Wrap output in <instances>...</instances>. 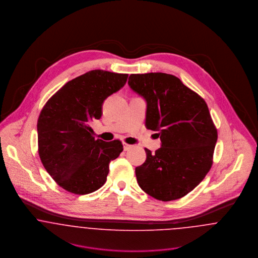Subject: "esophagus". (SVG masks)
I'll use <instances>...</instances> for the list:
<instances>
[{
  "instance_id": "obj_1",
  "label": "esophagus",
  "mask_w": 258,
  "mask_h": 258,
  "mask_svg": "<svg viewBox=\"0 0 258 258\" xmlns=\"http://www.w3.org/2000/svg\"><path fill=\"white\" fill-rule=\"evenodd\" d=\"M132 148V146L131 145H128V144H126V143H123V149L124 150H128V149H130Z\"/></svg>"
}]
</instances>
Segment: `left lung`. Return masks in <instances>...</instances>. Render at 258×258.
Masks as SVG:
<instances>
[{
    "instance_id": "8db88e82",
    "label": "left lung",
    "mask_w": 258,
    "mask_h": 258,
    "mask_svg": "<svg viewBox=\"0 0 258 258\" xmlns=\"http://www.w3.org/2000/svg\"><path fill=\"white\" fill-rule=\"evenodd\" d=\"M128 84L147 102L146 127L157 132L161 148L145 149L146 162L136 168L140 187L168 202L194 189L213 165L217 130L201 96L173 75L133 74Z\"/></svg>"
}]
</instances>
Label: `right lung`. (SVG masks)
<instances>
[{"instance_id":"1","label":"right lung","mask_w":258,"mask_h":258,"mask_svg":"<svg viewBox=\"0 0 258 258\" xmlns=\"http://www.w3.org/2000/svg\"><path fill=\"white\" fill-rule=\"evenodd\" d=\"M127 74L93 70L67 82L41 109L38 119L39 155L59 186L84 195L107 180L109 164L123 150L119 140H95L89 123L102 116L109 96L127 82Z\"/></svg>"}]
</instances>
